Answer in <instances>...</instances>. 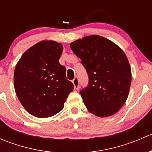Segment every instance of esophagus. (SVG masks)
<instances>
[{"label":"esophagus","mask_w":152,"mask_h":152,"mask_svg":"<svg viewBox=\"0 0 152 152\" xmlns=\"http://www.w3.org/2000/svg\"><path fill=\"white\" fill-rule=\"evenodd\" d=\"M79 79H78V77H75L74 79H73V80L72 81V82H73V85H74V87L76 89H78V87H79Z\"/></svg>","instance_id":"1"}]
</instances>
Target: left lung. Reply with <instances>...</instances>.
Returning a JSON list of instances; mask_svg holds the SVG:
<instances>
[{
    "mask_svg": "<svg viewBox=\"0 0 152 152\" xmlns=\"http://www.w3.org/2000/svg\"><path fill=\"white\" fill-rule=\"evenodd\" d=\"M82 59L89 78L80 90L89 112L99 117L113 115L126 101L132 81L131 67L124 52L99 35L87 36L70 45Z\"/></svg>",
    "mask_w": 152,
    "mask_h": 152,
    "instance_id": "left-lung-1",
    "label": "left lung"
}]
</instances>
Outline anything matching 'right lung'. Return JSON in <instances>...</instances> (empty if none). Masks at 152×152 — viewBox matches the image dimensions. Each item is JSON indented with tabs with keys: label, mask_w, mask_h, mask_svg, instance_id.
<instances>
[{
	"label": "right lung",
	"mask_w": 152,
	"mask_h": 152,
	"mask_svg": "<svg viewBox=\"0 0 152 152\" xmlns=\"http://www.w3.org/2000/svg\"><path fill=\"white\" fill-rule=\"evenodd\" d=\"M62 45L55 41H41L23 53L15 67L14 85L26 110L37 118L57 114L73 90L60 65Z\"/></svg>",
	"instance_id": "obj_1"
}]
</instances>
